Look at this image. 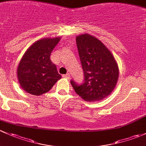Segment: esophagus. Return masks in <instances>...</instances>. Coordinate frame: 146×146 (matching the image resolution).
<instances>
[{
	"label": "esophagus",
	"instance_id": "34e87169",
	"mask_svg": "<svg viewBox=\"0 0 146 146\" xmlns=\"http://www.w3.org/2000/svg\"><path fill=\"white\" fill-rule=\"evenodd\" d=\"M63 77L65 78V79H70V74H64L63 75Z\"/></svg>",
	"mask_w": 146,
	"mask_h": 146
}]
</instances>
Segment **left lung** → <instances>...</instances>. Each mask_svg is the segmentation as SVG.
Here are the masks:
<instances>
[{
  "label": "left lung",
  "instance_id": "1",
  "mask_svg": "<svg viewBox=\"0 0 146 146\" xmlns=\"http://www.w3.org/2000/svg\"><path fill=\"white\" fill-rule=\"evenodd\" d=\"M79 58L84 74V82L71 84L75 92L88 102L106 98L115 89L119 78V67L110 50L89 34L76 37Z\"/></svg>",
  "mask_w": 146,
  "mask_h": 146
}]
</instances>
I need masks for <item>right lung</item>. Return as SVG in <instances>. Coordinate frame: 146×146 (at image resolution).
<instances>
[{
	"label": "right lung",
	"instance_id": "right-lung-1",
	"mask_svg": "<svg viewBox=\"0 0 146 146\" xmlns=\"http://www.w3.org/2000/svg\"><path fill=\"white\" fill-rule=\"evenodd\" d=\"M61 37L43 38L34 42L19 61L17 76L21 88L28 94L40 96L49 91L61 75L50 56Z\"/></svg>",
	"mask_w": 146,
	"mask_h": 146
}]
</instances>
